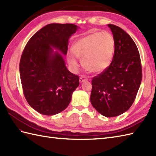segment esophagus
I'll list each match as a JSON object with an SVG mask.
<instances>
[{"label": "esophagus", "instance_id": "34e87169", "mask_svg": "<svg viewBox=\"0 0 156 156\" xmlns=\"http://www.w3.org/2000/svg\"><path fill=\"white\" fill-rule=\"evenodd\" d=\"M87 80H88V78L84 75H82L80 77V79H79V81H80V82H81V83L82 82H84V81H87Z\"/></svg>", "mask_w": 156, "mask_h": 156}]
</instances>
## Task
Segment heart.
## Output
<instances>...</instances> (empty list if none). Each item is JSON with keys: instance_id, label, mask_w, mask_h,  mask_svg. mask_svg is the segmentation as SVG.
Masks as SVG:
<instances>
[{"instance_id": "heart-1", "label": "heart", "mask_w": 156, "mask_h": 156, "mask_svg": "<svg viewBox=\"0 0 156 156\" xmlns=\"http://www.w3.org/2000/svg\"><path fill=\"white\" fill-rule=\"evenodd\" d=\"M67 59L72 68L78 66L77 58L82 59L84 67L92 73H100L107 69L112 60L115 39L107 31L94 32L76 41Z\"/></svg>"}]
</instances>
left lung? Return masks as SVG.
<instances>
[{"instance_id":"1","label":"left lung","mask_w":156,"mask_h":156,"mask_svg":"<svg viewBox=\"0 0 156 156\" xmlns=\"http://www.w3.org/2000/svg\"><path fill=\"white\" fill-rule=\"evenodd\" d=\"M115 39L111 64L92 78L90 102L107 117H117L131 107L142 79L140 53L130 35L118 26L109 24Z\"/></svg>"}]
</instances>
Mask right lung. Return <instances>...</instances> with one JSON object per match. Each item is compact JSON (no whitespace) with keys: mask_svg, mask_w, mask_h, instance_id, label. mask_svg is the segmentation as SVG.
<instances>
[{"mask_svg":"<svg viewBox=\"0 0 156 156\" xmlns=\"http://www.w3.org/2000/svg\"><path fill=\"white\" fill-rule=\"evenodd\" d=\"M76 25L51 23L32 36L19 63L23 94L29 105L39 113L54 115L64 111L79 86V76L66 68L62 54L68 51V39Z\"/></svg>","mask_w":156,"mask_h":156,"instance_id":"right-lung-1","label":"right lung"}]
</instances>
